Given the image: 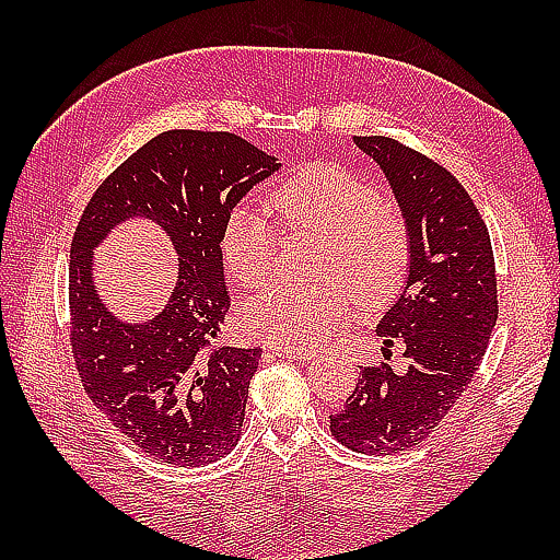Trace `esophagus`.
Instances as JSON below:
<instances>
[{
	"label": "esophagus",
	"mask_w": 560,
	"mask_h": 560,
	"mask_svg": "<svg viewBox=\"0 0 560 560\" xmlns=\"http://www.w3.org/2000/svg\"><path fill=\"white\" fill-rule=\"evenodd\" d=\"M273 355H279V359H291V361H311L313 359V351H287V349H269Z\"/></svg>",
	"instance_id": "1"
}]
</instances>
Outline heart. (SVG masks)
<instances>
[{
	"mask_svg": "<svg viewBox=\"0 0 560 560\" xmlns=\"http://www.w3.org/2000/svg\"><path fill=\"white\" fill-rule=\"evenodd\" d=\"M283 231L317 237L313 283H273L249 299L241 323L249 337L287 351L323 347L353 303L380 307L401 289L411 241L404 213L337 163H315L269 192ZM223 265L243 287H259L277 265V231L257 209L235 207L221 225Z\"/></svg>",
	"mask_w": 560,
	"mask_h": 560,
	"instance_id": "b5f03b06",
	"label": "heart"
}]
</instances>
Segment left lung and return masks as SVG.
Segmentation results:
<instances>
[{
  "mask_svg": "<svg viewBox=\"0 0 560 560\" xmlns=\"http://www.w3.org/2000/svg\"><path fill=\"white\" fill-rule=\"evenodd\" d=\"M353 141L383 168L409 225V277L375 329L385 347L404 343L409 368H361L329 431L355 452L392 455L423 443L479 371L498 319L495 259L477 205L445 165L389 137Z\"/></svg>",
  "mask_w": 560,
  "mask_h": 560,
  "instance_id": "left-lung-1",
  "label": "left lung"
}]
</instances>
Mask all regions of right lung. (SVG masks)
<instances>
[{
  "label": "right lung",
  "instance_id": "add662e5",
  "mask_svg": "<svg viewBox=\"0 0 560 560\" xmlns=\"http://www.w3.org/2000/svg\"><path fill=\"white\" fill-rule=\"evenodd\" d=\"M281 163L231 132L171 129L105 177L89 199L69 253V339L93 404L151 457L211 464L237 445L247 387L261 349L219 343L231 311L219 247L221 225ZM132 215L172 235L182 273L166 311L120 324L97 299L92 247Z\"/></svg>",
  "mask_w": 560,
  "mask_h": 560
}]
</instances>
